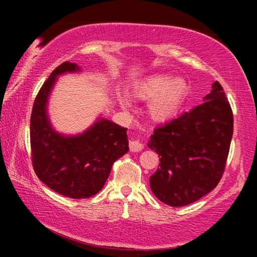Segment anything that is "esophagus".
Instances as JSON below:
<instances>
[{"label":"esophagus","mask_w":257,"mask_h":257,"mask_svg":"<svg viewBox=\"0 0 257 257\" xmlns=\"http://www.w3.org/2000/svg\"><path fill=\"white\" fill-rule=\"evenodd\" d=\"M143 149V143L139 142V140H132V142H130V150H131L132 152H140Z\"/></svg>","instance_id":"obj_1"}]
</instances>
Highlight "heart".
<instances>
[{"mask_svg": "<svg viewBox=\"0 0 257 257\" xmlns=\"http://www.w3.org/2000/svg\"><path fill=\"white\" fill-rule=\"evenodd\" d=\"M188 91V84L182 77L172 78L168 75H152L138 80L133 87V93L140 99H150L147 112L154 121H165L177 113L184 103ZM124 108L131 107L127 97H120Z\"/></svg>", "mask_w": 257, "mask_h": 257, "instance_id": "heart-1", "label": "heart"}]
</instances>
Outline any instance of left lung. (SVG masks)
<instances>
[{
  "label": "left lung",
  "mask_w": 257,
  "mask_h": 257,
  "mask_svg": "<svg viewBox=\"0 0 257 257\" xmlns=\"http://www.w3.org/2000/svg\"><path fill=\"white\" fill-rule=\"evenodd\" d=\"M205 103L154 130L147 146L159 154L151 175L153 194L172 207L195 202L222 177L231 137L233 112L222 86L214 82Z\"/></svg>",
  "instance_id": "8db88e82"
}]
</instances>
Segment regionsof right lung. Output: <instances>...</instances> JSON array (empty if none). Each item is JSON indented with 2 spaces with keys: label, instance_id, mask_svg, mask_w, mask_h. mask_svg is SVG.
Wrapping results in <instances>:
<instances>
[{
  "label": "right lung",
  "instance_id": "1",
  "mask_svg": "<svg viewBox=\"0 0 257 257\" xmlns=\"http://www.w3.org/2000/svg\"><path fill=\"white\" fill-rule=\"evenodd\" d=\"M76 63L57 66L41 87L30 118L33 166L38 179L59 194L72 199L93 196L104 187L112 165L127 153L125 127L98 118L86 131L65 136L52 127L48 101L57 77L79 72Z\"/></svg>",
  "mask_w": 257,
  "mask_h": 257
}]
</instances>
